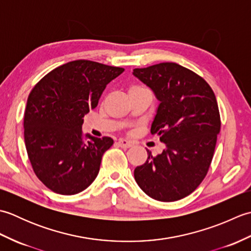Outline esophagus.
<instances>
[{
	"label": "esophagus",
	"instance_id": "esophagus-1",
	"mask_svg": "<svg viewBox=\"0 0 251 251\" xmlns=\"http://www.w3.org/2000/svg\"><path fill=\"white\" fill-rule=\"evenodd\" d=\"M119 146L121 147V148H130V147H132V142H130V141H127V140H125V139H121V140H119Z\"/></svg>",
	"mask_w": 251,
	"mask_h": 251
}]
</instances>
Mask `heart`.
<instances>
[{
    "label": "heart",
    "mask_w": 251,
    "mask_h": 251,
    "mask_svg": "<svg viewBox=\"0 0 251 251\" xmlns=\"http://www.w3.org/2000/svg\"><path fill=\"white\" fill-rule=\"evenodd\" d=\"M143 86H140V85H134V86H131L129 88V90H134V89H139V88H142Z\"/></svg>",
    "instance_id": "heart-1"
}]
</instances>
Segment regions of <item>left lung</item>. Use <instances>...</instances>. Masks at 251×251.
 Returning <instances> with one entry per match:
<instances>
[{
    "instance_id": "8db88e82",
    "label": "left lung",
    "mask_w": 251,
    "mask_h": 251,
    "mask_svg": "<svg viewBox=\"0 0 251 251\" xmlns=\"http://www.w3.org/2000/svg\"><path fill=\"white\" fill-rule=\"evenodd\" d=\"M159 101L151 134L166 149L136 167L140 189L159 201L190 195L204 180L214 156L221 121L216 96L201 76L175 62L134 69Z\"/></svg>"
}]
</instances>
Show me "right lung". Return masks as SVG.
<instances>
[{
	"mask_svg": "<svg viewBox=\"0 0 251 251\" xmlns=\"http://www.w3.org/2000/svg\"><path fill=\"white\" fill-rule=\"evenodd\" d=\"M123 72L120 67L74 60L47 73L31 90L24 117L26 153L36 177L55 193L77 194L97 177L113 140L84 136L83 117Z\"/></svg>",
	"mask_w": 251,
	"mask_h": 251,
	"instance_id": "add662e5",
	"label": "right lung"
}]
</instances>
